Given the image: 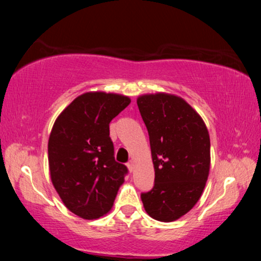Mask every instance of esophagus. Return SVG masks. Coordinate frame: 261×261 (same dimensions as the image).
Returning <instances> with one entry per match:
<instances>
[{
	"label": "esophagus",
	"instance_id": "obj_1",
	"mask_svg": "<svg viewBox=\"0 0 261 261\" xmlns=\"http://www.w3.org/2000/svg\"><path fill=\"white\" fill-rule=\"evenodd\" d=\"M127 167H128V170H129L130 172H132V171H133V169H134V164H133V162L128 163V164H127Z\"/></svg>",
	"mask_w": 261,
	"mask_h": 261
}]
</instances>
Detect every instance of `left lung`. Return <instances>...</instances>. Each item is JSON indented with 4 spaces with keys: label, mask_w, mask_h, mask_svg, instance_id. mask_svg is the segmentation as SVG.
<instances>
[{
    "label": "left lung",
    "mask_w": 261,
    "mask_h": 261,
    "mask_svg": "<svg viewBox=\"0 0 261 261\" xmlns=\"http://www.w3.org/2000/svg\"><path fill=\"white\" fill-rule=\"evenodd\" d=\"M139 110L149 135L154 187L141 194L152 219L171 222L198 202L210 169V138L204 121L176 95L139 96Z\"/></svg>",
    "instance_id": "8db88e82"
}]
</instances>
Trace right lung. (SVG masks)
<instances>
[{"label": "right lung", "instance_id": "obj_1", "mask_svg": "<svg viewBox=\"0 0 261 261\" xmlns=\"http://www.w3.org/2000/svg\"><path fill=\"white\" fill-rule=\"evenodd\" d=\"M130 103L119 94L78 96L57 117L48 139V166L56 191L71 213L85 220L110 212L128 170L114 158L109 123Z\"/></svg>", "mask_w": 261, "mask_h": 261}]
</instances>
